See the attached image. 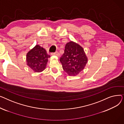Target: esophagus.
<instances>
[{
    "label": "esophagus",
    "mask_w": 124,
    "mask_h": 124,
    "mask_svg": "<svg viewBox=\"0 0 124 124\" xmlns=\"http://www.w3.org/2000/svg\"><path fill=\"white\" fill-rule=\"evenodd\" d=\"M51 54H52V55H56V56H59V53L58 52H56L55 53H52Z\"/></svg>",
    "instance_id": "obj_1"
}]
</instances>
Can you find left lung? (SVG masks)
Instances as JSON below:
<instances>
[{
    "instance_id": "left-lung-1",
    "label": "left lung",
    "mask_w": 124,
    "mask_h": 124,
    "mask_svg": "<svg viewBox=\"0 0 124 124\" xmlns=\"http://www.w3.org/2000/svg\"><path fill=\"white\" fill-rule=\"evenodd\" d=\"M60 61L64 71L69 76H75L84 69L88 58L81 46L70 41L65 45Z\"/></svg>"
}]
</instances>
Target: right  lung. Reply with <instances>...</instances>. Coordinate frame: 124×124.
Here are the masks:
<instances>
[{
  "label": "right lung",
  "instance_id": "1",
  "mask_svg": "<svg viewBox=\"0 0 124 124\" xmlns=\"http://www.w3.org/2000/svg\"><path fill=\"white\" fill-rule=\"evenodd\" d=\"M49 57L45 48L36 45L26 54L27 65L34 72H41L46 69Z\"/></svg>",
  "mask_w": 124,
  "mask_h": 124
}]
</instances>
